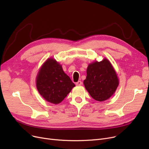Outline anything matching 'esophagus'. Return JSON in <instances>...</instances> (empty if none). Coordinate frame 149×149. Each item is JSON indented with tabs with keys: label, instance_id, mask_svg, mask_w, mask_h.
Segmentation results:
<instances>
[{
	"label": "esophagus",
	"instance_id": "1",
	"mask_svg": "<svg viewBox=\"0 0 149 149\" xmlns=\"http://www.w3.org/2000/svg\"><path fill=\"white\" fill-rule=\"evenodd\" d=\"M75 84H76L77 86H80V85L82 84V82H81V81H79L78 82L75 83Z\"/></svg>",
	"mask_w": 149,
	"mask_h": 149
}]
</instances>
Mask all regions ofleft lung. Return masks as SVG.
<instances>
[{
    "instance_id": "obj_1",
    "label": "left lung",
    "mask_w": 149,
    "mask_h": 149,
    "mask_svg": "<svg viewBox=\"0 0 149 149\" xmlns=\"http://www.w3.org/2000/svg\"><path fill=\"white\" fill-rule=\"evenodd\" d=\"M86 72V79L83 83L86 89L93 99L103 101L113 94L119 84V80L107 58L89 64Z\"/></svg>"
}]
</instances>
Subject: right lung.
Here are the masks:
<instances>
[{
    "label": "right lung",
    "mask_w": 149,
    "mask_h": 149,
    "mask_svg": "<svg viewBox=\"0 0 149 149\" xmlns=\"http://www.w3.org/2000/svg\"><path fill=\"white\" fill-rule=\"evenodd\" d=\"M75 86L61 65L52 58L44 63L36 79L39 93L45 100L55 104L61 103Z\"/></svg>",
    "instance_id": "obj_1"
}]
</instances>
